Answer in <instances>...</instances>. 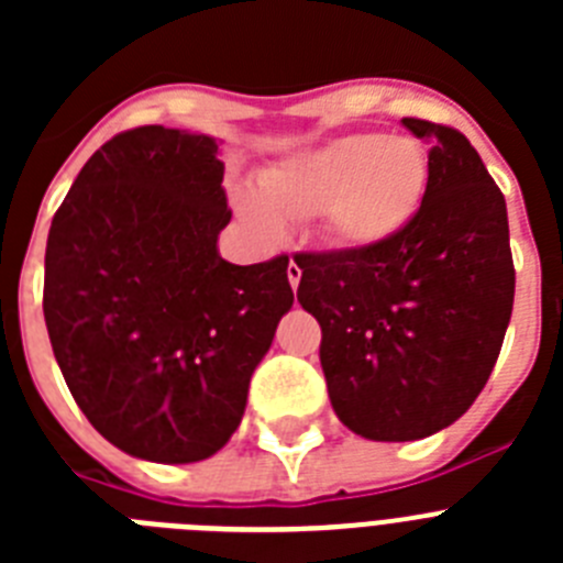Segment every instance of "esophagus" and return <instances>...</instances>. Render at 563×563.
Masks as SVG:
<instances>
[{
  "mask_svg": "<svg viewBox=\"0 0 563 563\" xmlns=\"http://www.w3.org/2000/svg\"><path fill=\"white\" fill-rule=\"evenodd\" d=\"M287 282H290L292 290H296L298 282H301V267H298L296 262H290V265H287Z\"/></svg>",
  "mask_w": 563,
  "mask_h": 563,
  "instance_id": "1",
  "label": "esophagus"
}]
</instances>
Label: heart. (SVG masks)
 I'll return each mask as SVG.
<instances>
[{
  "label": "heart",
  "instance_id": "heart-1",
  "mask_svg": "<svg viewBox=\"0 0 563 563\" xmlns=\"http://www.w3.org/2000/svg\"><path fill=\"white\" fill-rule=\"evenodd\" d=\"M429 174V152L415 137L355 132L287 157L262 174L258 197L242 191L236 206L265 236H278L282 220L318 217L332 245L357 251L380 245L409 225L426 197Z\"/></svg>",
  "mask_w": 563,
  "mask_h": 563
}]
</instances>
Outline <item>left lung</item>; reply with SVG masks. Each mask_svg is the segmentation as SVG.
<instances>
[{
	"label": "left lung",
	"mask_w": 563,
	"mask_h": 563,
	"mask_svg": "<svg viewBox=\"0 0 563 563\" xmlns=\"http://www.w3.org/2000/svg\"><path fill=\"white\" fill-rule=\"evenodd\" d=\"M429 143V188L375 247L296 253L298 305L321 324L338 420L377 442L437 434L485 389L514 312L516 271L499 186L465 134L402 118Z\"/></svg>",
	"instance_id": "1"
}]
</instances>
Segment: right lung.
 <instances>
[{
  "label": "right lung",
  "instance_id": "1",
  "mask_svg": "<svg viewBox=\"0 0 563 563\" xmlns=\"http://www.w3.org/2000/svg\"><path fill=\"white\" fill-rule=\"evenodd\" d=\"M217 141L137 126L103 143L53 217L44 321L78 409L148 462H200L231 440L292 307L290 258L231 265Z\"/></svg>",
  "mask_w": 563,
  "mask_h": 563
}]
</instances>
